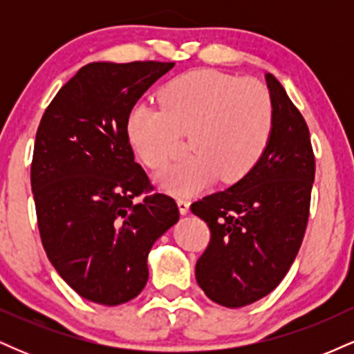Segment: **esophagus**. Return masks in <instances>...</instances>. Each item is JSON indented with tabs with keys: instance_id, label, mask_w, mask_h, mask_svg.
<instances>
[{
	"instance_id": "34e87169",
	"label": "esophagus",
	"mask_w": 354,
	"mask_h": 354,
	"mask_svg": "<svg viewBox=\"0 0 354 354\" xmlns=\"http://www.w3.org/2000/svg\"><path fill=\"white\" fill-rule=\"evenodd\" d=\"M178 203V209H180V213L185 216V214L189 213V201L185 200V198H180V200L176 201Z\"/></svg>"
}]
</instances>
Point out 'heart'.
I'll return each instance as SVG.
<instances>
[{
  "label": "heart",
  "mask_w": 354,
  "mask_h": 354,
  "mask_svg": "<svg viewBox=\"0 0 354 354\" xmlns=\"http://www.w3.org/2000/svg\"><path fill=\"white\" fill-rule=\"evenodd\" d=\"M161 108L138 103L126 116V136L146 165L168 160L180 133L189 136L188 160L154 173L158 188L191 196L221 178L236 183L261 160L274 123L265 84L213 70L176 76L160 91Z\"/></svg>",
  "instance_id": "obj_1"
}]
</instances>
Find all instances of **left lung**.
I'll list each match as a JSON object with an SVG mask.
<instances>
[{"instance_id":"left-lung-1","label":"left lung","mask_w":354,"mask_h":354,"mask_svg":"<svg viewBox=\"0 0 354 354\" xmlns=\"http://www.w3.org/2000/svg\"><path fill=\"white\" fill-rule=\"evenodd\" d=\"M274 123L261 160L230 188L191 205L209 226L196 263L205 295L226 308L265 298L281 283L301 246L315 181V156L301 113L271 73L265 75Z\"/></svg>"}]
</instances>
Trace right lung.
Returning a JSON list of instances; mask_svg holds the SVG:
<instances>
[{
  "label": "right lung",
  "instance_id": "right-lung-1",
  "mask_svg": "<svg viewBox=\"0 0 354 354\" xmlns=\"http://www.w3.org/2000/svg\"><path fill=\"white\" fill-rule=\"evenodd\" d=\"M174 63L96 61L59 89L36 133L31 189L51 265L84 299L116 306L148 281V254L180 219L148 189L126 136V116Z\"/></svg>",
  "mask_w": 354,
  "mask_h": 354
}]
</instances>
